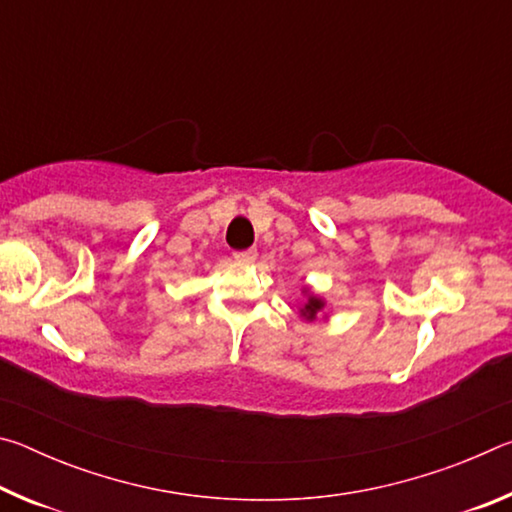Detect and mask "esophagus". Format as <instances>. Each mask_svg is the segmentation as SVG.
Masks as SVG:
<instances>
[{
  "instance_id": "obj_1",
  "label": "esophagus",
  "mask_w": 512,
  "mask_h": 512,
  "mask_svg": "<svg viewBox=\"0 0 512 512\" xmlns=\"http://www.w3.org/2000/svg\"><path fill=\"white\" fill-rule=\"evenodd\" d=\"M255 257H257V250H239V253H235V259L237 262H241V264H253L255 262Z\"/></svg>"
}]
</instances>
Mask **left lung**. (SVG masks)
Segmentation results:
<instances>
[{"label":"left lung","instance_id":"1","mask_svg":"<svg viewBox=\"0 0 512 512\" xmlns=\"http://www.w3.org/2000/svg\"><path fill=\"white\" fill-rule=\"evenodd\" d=\"M300 318L302 320H309V323H314L318 316L329 318V311H327V300L323 296H318V293L311 291V287H302V302H300Z\"/></svg>","mask_w":512,"mask_h":512}]
</instances>
